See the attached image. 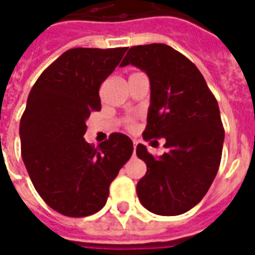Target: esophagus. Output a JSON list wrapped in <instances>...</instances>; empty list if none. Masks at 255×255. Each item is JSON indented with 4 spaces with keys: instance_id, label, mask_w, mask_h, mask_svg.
Listing matches in <instances>:
<instances>
[{
    "instance_id": "1",
    "label": "esophagus",
    "mask_w": 255,
    "mask_h": 255,
    "mask_svg": "<svg viewBox=\"0 0 255 255\" xmlns=\"http://www.w3.org/2000/svg\"><path fill=\"white\" fill-rule=\"evenodd\" d=\"M135 150H136V142L133 140V154H135Z\"/></svg>"
}]
</instances>
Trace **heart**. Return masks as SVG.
<instances>
[{"instance_id": "obj_1", "label": "heart", "mask_w": 255, "mask_h": 255, "mask_svg": "<svg viewBox=\"0 0 255 255\" xmlns=\"http://www.w3.org/2000/svg\"><path fill=\"white\" fill-rule=\"evenodd\" d=\"M128 127H133V122H132V120H128Z\"/></svg>"}]
</instances>
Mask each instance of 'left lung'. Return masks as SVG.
<instances>
[{
    "mask_svg": "<svg viewBox=\"0 0 255 255\" xmlns=\"http://www.w3.org/2000/svg\"><path fill=\"white\" fill-rule=\"evenodd\" d=\"M129 64L150 79L143 139L166 140L160 157L136 146L147 166L136 184L139 201L160 216L186 213L201 202L219 171L224 143L219 104L199 69L168 45L132 46L120 67Z\"/></svg>",
    "mask_w": 255,
    "mask_h": 255,
    "instance_id": "obj_1",
    "label": "left lung"
}]
</instances>
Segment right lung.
<instances>
[{
    "mask_svg": "<svg viewBox=\"0 0 255 255\" xmlns=\"http://www.w3.org/2000/svg\"><path fill=\"white\" fill-rule=\"evenodd\" d=\"M127 47H76L63 53L38 78L20 120L21 157L45 202L68 217L105 206L109 186L132 155V140L112 133L98 147L83 135L86 120L101 111L100 86Z\"/></svg>",
    "mask_w": 255,
    "mask_h": 255,
    "instance_id": "add662e5",
    "label": "right lung"
}]
</instances>
